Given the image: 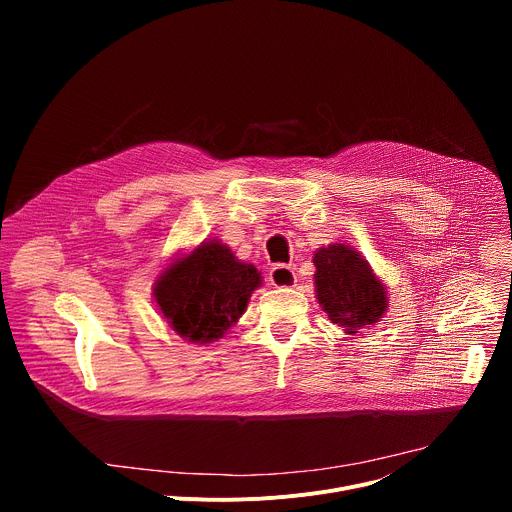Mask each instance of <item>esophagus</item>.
<instances>
[{
    "instance_id": "obj_1",
    "label": "esophagus",
    "mask_w": 512,
    "mask_h": 512,
    "mask_svg": "<svg viewBox=\"0 0 512 512\" xmlns=\"http://www.w3.org/2000/svg\"><path fill=\"white\" fill-rule=\"evenodd\" d=\"M269 281L275 287H294L298 283V277H296V271L289 265H275L269 271Z\"/></svg>"
}]
</instances>
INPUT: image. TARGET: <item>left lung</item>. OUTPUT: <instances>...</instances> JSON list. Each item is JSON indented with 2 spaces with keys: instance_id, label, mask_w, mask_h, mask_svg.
Instances as JSON below:
<instances>
[{
  "instance_id": "obj_1",
  "label": "left lung",
  "mask_w": 512,
  "mask_h": 512,
  "mask_svg": "<svg viewBox=\"0 0 512 512\" xmlns=\"http://www.w3.org/2000/svg\"><path fill=\"white\" fill-rule=\"evenodd\" d=\"M316 298L330 322L354 336L377 324L389 308L387 287L356 249L334 243L314 255Z\"/></svg>"
}]
</instances>
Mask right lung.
<instances>
[{
	"label": "right lung",
	"instance_id": "obj_1",
	"mask_svg": "<svg viewBox=\"0 0 512 512\" xmlns=\"http://www.w3.org/2000/svg\"><path fill=\"white\" fill-rule=\"evenodd\" d=\"M261 273L221 241H204L170 263L154 283V300L184 340L208 344L243 316Z\"/></svg>",
	"mask_w": 512,
	"mask_h": 512
}]
</instances>
